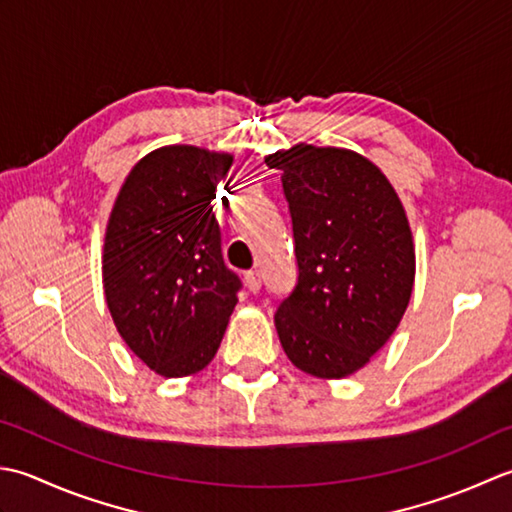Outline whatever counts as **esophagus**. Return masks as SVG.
<instances>
[{
    "label": "esophagus",
    "mask_w": 512,
    "mask_h": 512,
    "mask_svg": "<svg viewBox=\"0 0 512 512\" xmlns=\"http://www.w3.org/2000/svg\"><path fill=\"white\" fill-rule=\"evenodd\" d=\"M245 285L249 291H254V294L260 289V278L256 271H245Z\"/></svg>",
    "instance_id": "34e87169"
}]
</instances>
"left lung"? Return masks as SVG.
<instances>
[{
    "label": "left lung",
    "instance_id": "left-lung-1",
    "mask_svg": "<svg viewBox=\"0 0 512 512\" xmlns=\"http://www.w3.org/2000/svg\"><path fill=\"white\" fill-rule=\"evenodd\" d=\"M283 172L298 283L274 316L294 367L340 380L398 329L415 280V245L398 192L367 156L298 143L265 156Z\"/></svg>",
    "mask_w": 512,
    "mask_h": 512
}]
</instances>
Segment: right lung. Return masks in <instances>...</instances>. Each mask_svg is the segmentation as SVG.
<instances>
[{
    "label": "right lung",
    "mask_w": 512,
    "mask_h": 512,
    "mask_svg": "<svg viewBox=\"0 0 512 512\" xmlns=\"http://www.w3.org/2000/svg\"><path fill=\"white\" fill-rule=\"evenodd\" d=\"M234 156L163 145L125 176L103 241V291L119 336L163 378L205 369L238 302L212 212Z\"/></svg>",
    "instance_id": "right-lung-1"
}]
</instances>
